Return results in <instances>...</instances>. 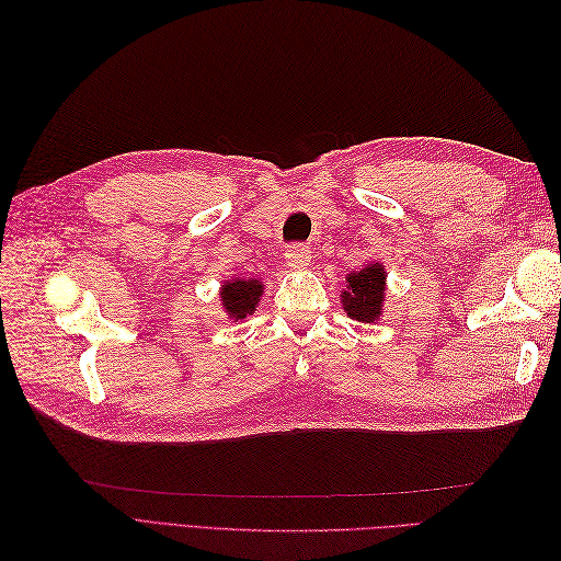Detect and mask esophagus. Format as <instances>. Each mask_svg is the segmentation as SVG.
Wrapping results in <instances>:
<instances>
[{
	"instance_id": "34e87169",
	"label": "esophagus",
	"mask_w": 561,
	"mask_h": 561,
	"mask_svg": "<svg viewBox=\"0 0 561 561\" xmlns=\"http://www.w3.org/2000/svg\"><path fill=\"white\" fill-rule=\"evenodd\" d=\"M285 262L290 268H304L311 264V250L301 243H295L285 250Z\"/></svg>"
}]
</instances>
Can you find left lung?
<instances>
[{"mask_svg":"<svg viewBox=\"0 0 561 561\" xmlns=\"http://www.w3.org/2000/svg\"><path fill=\"white\" fill-rule=\"evenodd\" d=\"M386 271L381 264H369L348 276V290L342 295L346 313L358 322H371L381 316Z\"/></svg>","mask_w":561,"mask_h":561,"instance_id":"8db88e82","label":"left lung"}]
</instances>
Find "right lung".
<instances>
[{
	"mask_svg": "<svg viewBox=\"0 0 561 561\" xmlns=\"http://www.w3.org/2000/svg\"><path fill=\"white\" fill-rule=\"evenodd\" d=\"M260 297H262L260 280H233V283H225L222 287V304L233 320L252 313L254 304H257Z\"/></svg>",
	"mask_w": 561,
	"mask_h": 561,
	"instance_id": "obj_1",
	"label": "right lung"
}]
</instances>
